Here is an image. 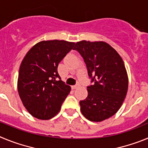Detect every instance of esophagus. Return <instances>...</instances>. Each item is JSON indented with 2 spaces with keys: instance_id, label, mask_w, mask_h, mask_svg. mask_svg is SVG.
<instances>
[{
  "instance_id": "obj_1",
  "label": "esophagus",
  "mask_w": 148,
  "mask_h": 148,
  "mask_svg": "<svg viewBox=\"0 0 148 148\" xmlns=\"http://www.w3.org/2000/svg\"><path fill=\"white\" fill-rule=\"evenodd\" d=\"M80 87V84H76L75 85L73 86V87H72V88H73V89H77L78 87Z\"/></svg>"
}]
</instances>
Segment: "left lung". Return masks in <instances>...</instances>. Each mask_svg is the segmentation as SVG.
Masks as SVG:
<instances>
[{
	"instance_id": "1",
	"label": "left lung",
	"mask_w": 148,
	"mask_h": 148,
	"mask_svg": "<svg viewBox=\"0 0 148 148\" xmlns=\"http://www.w3.org/2000/svg\"><path fill=\"white\" fill-rule=\"evenodd\" d=\"M73 49L80 53L92 85L88 95L80 101L83 116L91 121H102L113 116L122 105L128 89V77L122 58L104 41H78Z\"/></svg>"
}]
</instances>
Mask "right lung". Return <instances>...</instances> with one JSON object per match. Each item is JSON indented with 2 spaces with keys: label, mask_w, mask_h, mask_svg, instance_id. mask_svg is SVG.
<instances>
[{
  "label": "right lung",
  "mask_w": 148,
  "mask_h": 148,
  "mask_svg": "<svg viewBox=\"0 0 148 148\" xmlns=\"http://www.w3.org/2000/svg\"><path fill=\"white\" fill-rule=\"evenodd\" d=\"M74 42L42 40L34 45L21 64L18 91L23 106L33 117L48 120L58 114L71 87L61 80L58 64Z\"/></svg>",
  "instance_id": "obj_1"
}]
</instances>
